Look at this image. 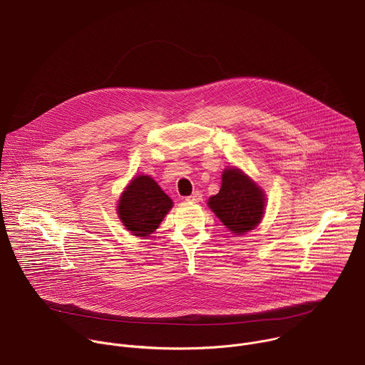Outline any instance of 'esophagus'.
Returning <instances> with one entry per match:
<instances>
[{
	"label": "esophagus",
	"mask_w": 365,
	"mask_h": 365,
	"mask_svg": "<svg viewBox=\"0 0 365 365\" xmlns=\"http://www.w3.org/2000/svg\"><path fill=\"white\" fill-rule=\"evenodd\" d=\"M200 199H202V195L199 192H195V193H192L190 196L186 197V200H189V202H199Z\"/></svg>",
	"instance_id": "esophagus-1"
}]
</instances>
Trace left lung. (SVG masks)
<instances>
[{
  "instance_id": "obj_1",
  "label": "left lung",
  "mask_w": 365,
  "mask_h": 365,
  "mask_svg": "<svg viewBox=\"0 0 365 365\" xmlns=\"http://www.w3.org/2000/svg\"><path fill=\"white\" fill-rule=\"evenodd\" d=\"M210 210L235 235H244L262 222L266 193L247 173L231 166L222 172L221 189L207 199Z\"/></svg>"
}]
</instances>
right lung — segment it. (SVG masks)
<instances>
[{
    "instance_id": "right-lung-1",
    "label": "right lung",
    "mask_w": 365,
    "mask_h": 365,
    "mask_svg": "<svg viewBox=\"0 0 365 365\" xmlns=\"http://www.w3.org/2000/svg\"><path fill=\"white\" fill-rule=\"evenodd\" d=\"M173 207V200L153 178L138 175L121 193L117 214L121 224L135 237H150Z\"/></svg>"
}]
</instances>
